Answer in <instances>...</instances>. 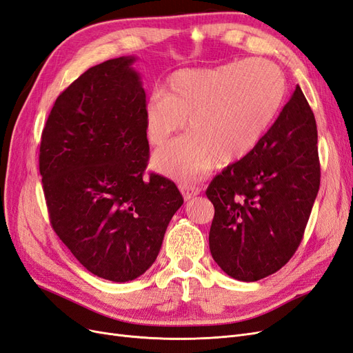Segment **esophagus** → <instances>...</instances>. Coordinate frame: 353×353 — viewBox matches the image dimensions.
Here are the masks:
<instances>
[{
  "label": "esophagus",
  "mask_w": 353,
  "mask_h": 353,
  "mask_svg": "<svg viewBox=\"0 0 353 353\" xmlns=\"http://www.w3.org/2000/svg\"><path fill=\"white\" fill-rule=\"evenodd\" d=\"M179 190H181V193H183V196H184L185 200L193 199L194 196H197V194L200 193V187L191 185V184H181V185H179Z\"/></svg>",
  "instance_id": "1"
}]
</instances>
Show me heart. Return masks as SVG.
<instances>
[{"instance_id": "1", "label": "heart", "mask_w": 353, "mask_h": 353, "mask_svg": "<svg viewBox=\"0 0 353 353\" xmlns=\"http://www.w3.org/2000/svg\"><path fill=\"white\" fill-rule=\"evenodd\" d=\"M285 79L270 60H243L170 74L165 92L156 91L144 108L150 144L160 147L181 131L187 135L159 150L153 165L178 179L201 178L219 159L232 163L249 156L279 113Z\"/></svg>"}]
</instances>
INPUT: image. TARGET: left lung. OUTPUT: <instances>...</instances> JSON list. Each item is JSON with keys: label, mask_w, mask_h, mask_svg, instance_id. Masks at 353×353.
<instances>
[{"label": "left lung", "mask_w": 353, "mask_h": 353, "mask_svg": "<svg viewBox=\"0 0 353 353\" xmlns=\"http://www.w3.org/2000/svg\"><path fill=\"white\" fill-rule=\"evenodd\" d=\"M316 143L315 117L297 85L258 147L212 179L209 248L232 279L262 280L297 250L319 190Z\"/></svg>", "instance_id": "8db88e82"}]
</instances>
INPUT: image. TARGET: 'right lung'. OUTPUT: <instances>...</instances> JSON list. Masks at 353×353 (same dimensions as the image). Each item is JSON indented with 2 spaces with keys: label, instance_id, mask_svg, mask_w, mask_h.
I'll use <instances>...</instances> for the list:
<instances>
[{
  "label": "right lung",
  "instance_id": "right-lung-1",
  "mask_svg": "<svg viewBox=\"0 0 353 353\" xmlns=\"http://www.w3.org/2000/svg\"><path fill=\"white\" fill-rule=\"evenodd\" d=\"M134 61L112 59L73 81L52 105L39 147L52 230L90 272L114 283L150 268L184 203L170 179L144 178L145 92Z\"/></svg>",
  "mask_w": 353,
  "mask_h": 353
}]
</instances>
